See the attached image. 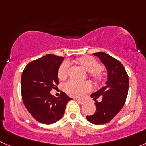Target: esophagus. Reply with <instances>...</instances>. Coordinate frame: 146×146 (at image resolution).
Listing matches in <instances>:
<instances>
[{
	"mask_svg": "<svg viewBox=\"0 0 146 146\" xmlns=\"http://www.w3.org/2000/svg\"><path fill=\"white\" fill-rule=\"evenodd\" d=\"M75 100L77 101V102H78V103H80V104H83V103H84V100H82L75 99Z\"/></svg>",
	"mask_w": 146,
	"mask_h": 146,
	"instance_id": "esophagus-1",
	"label": "esophagus"
}]
</instances>
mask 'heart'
<instances>
[{
    "label": "heart",
    "instance_id": "b5f03b06",
    "mask_svg": "<svg viewBox=\"0 0 146 146\" xmlns=\"http://www.w3.org/2000/svg\"><path fill=\"white\" fill-rule=\"evenodd\" d=\"M77 62L82 66V67L85 69V70L90 72V75L95 80H100L101 78L100 71L101 66L96 59L92 56H86L79 58ZM68 68H69L68 62H64L62 64L58 71V77L60 80H64L66 78ZM90 89H91V84L87 82H81L74 80H70L64 85V91L68 95L77 98L83 96L86 92L90 90Z\"/></svg>",
    "mask_w": 146,
    "mask_h": 146
}]
</instances>
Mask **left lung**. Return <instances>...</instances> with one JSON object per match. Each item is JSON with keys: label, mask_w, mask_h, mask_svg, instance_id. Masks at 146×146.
<instances>
[{"label": "left lung", "mask_w": 146, "mask_h": 146, "mask_svg": "<svg viewBox=\"0 0 146 146\" xmlns=\"http://www.w3.org/2000/svg\"><path fill=\"white\" fill-rule=\"evenodd\" d=\"M98 56L106 68L108 76L105 86L91 95L94 100L102 96L101 102L95 101L97 111L86 118L92 124L109 123L121 110L127 98L129 79L123 65L118 60L105 52L93 54Z\"/></svg>", "instance_id": "8db88e82"}]
</instances>
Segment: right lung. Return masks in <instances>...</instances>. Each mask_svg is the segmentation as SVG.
I'll list each match as a JSON object with an SVG mask.
<instances>
[{
    "label": "right lung",
    "mask_w": 146,
    "mask_h": 146,
    "mask_svg": "<svg viewBox=\"0 0 146 146\" xmlns=\"http://www.w3.org/2000/svg\"><path fill=\"white\" fill-rule=\"evenodd\" d=\"M64 57L47 54L26 65L21 86L23 104L34 119L53 124L63 117L67 102L72 100L62 92L59 98L51 94L57 88L58 71Z\"/></svg>",
    "instance_id": "add662e5"
}]
</instances>
